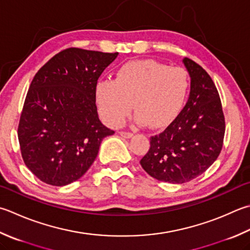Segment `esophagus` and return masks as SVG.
<instances>
[{
	"instance_id": "esophagus-1",
	"label": "esophagus",
	"mask_w": 250,
	"mask_h": 250,
	"mask_svg": "<svg viewBox=\"0 0 250 250\" xmlns=\"http://www.w3.org/2000/svg\"><path fill=\"white\" fill-rule=\"evenodd\" d=\"M120 135L122 136V138H125V139H130V138H132V136H133V133H132V132H120Z\"/></svg>"
}]
</instances>
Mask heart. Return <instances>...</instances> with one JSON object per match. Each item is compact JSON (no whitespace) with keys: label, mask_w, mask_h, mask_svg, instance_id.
<instances>
[{"label":"heart","mask_w":250,"mask_h":250,"mask_svg":"<svg viewBox=\"0 0 250 250\" xmlns=\"http://www.w3.org/2000/svg\"><path fill=\"white\" fill-rule=\"evenodd\" d=\"M189 84L183 68L154 60L133 61L117 70L114 81L97 83L95 99L102 118L110 126L124 125L134 104L139 125L163 129L182 111Z\"/></svg>","instance_id":"heart-1"}]
</instances>
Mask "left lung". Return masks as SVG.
<instances>
[{
	"instance_id": "left-lung-1",
	"label": "left lung",
	"mask_w": 250,
	"mask_h": 250,
	"mask_svg": "<svg viewBox=\"0 0 250 250\" xmlns=\"http://www.w3.org/2000/svg\"><path fill=\"white\" fill-rule=\"evenodd\" d=\"M182 62L190 77L188 103L167 129L151 136L149 150L140 161L150 177L172 184L188 182L204 173L218 158L226 132L212 79L189 58Z\"/></svg>"
}]
</instances>
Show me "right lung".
I'll return each mask as SVG.
<instances>
[{"instance_id":"obj_1","label":"right lung","mask_w":250,"mask_h":250,"mask_svg":"<svg viewBox=\"0 0 250 250\" xmlns=\"http://www.w3.org/2000/svg\"><path fill=\"white\" fill-rule=\"evenodd\" d=\"M117 56L70 47L34 76L18 140L24 164L42 182L63 187L79 180L94 163L103 139L115 133L97 115L95 87Z\"/></svg>"}]
</instances>
